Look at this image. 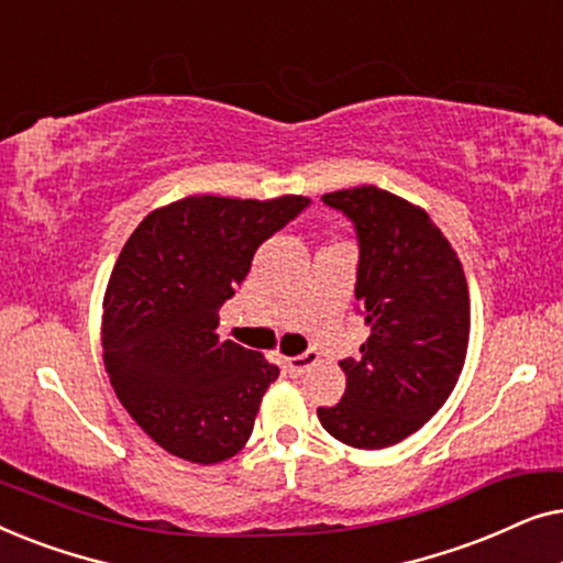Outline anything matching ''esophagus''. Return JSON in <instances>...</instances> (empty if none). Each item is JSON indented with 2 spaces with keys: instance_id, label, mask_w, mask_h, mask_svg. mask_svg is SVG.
<instances>
[{
  "instance_id": "34e87169",
  "label": "esophagus",
  "mask_w": 563,
  "mask_h": 563,
  "mask_svg": "<svg viewBox=\"0 0 563 563\" xmlns=\"http://www.w3.org/2000/svg\"><path fill=\"white\" fill-rule=\"evenodd\" d=\"M320 361V356H318V351H305L302 356H291V358H287V368H289V374H295V376H299V374H305L307 368L310 366H314Z\"/></svg>"
}]
</instances>
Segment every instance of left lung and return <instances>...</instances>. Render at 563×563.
I'll list each match as a JSON object with an SVG mask.
<instances>
[{
  "label": "left lung",
  "instance_id": "1",
  "mask_svg": "<svg viewBox=\"0 0 563 563\" xmlns=\"http://www.w3.org/2000/svg\"><path fill=\"white\" fill-rule=\"evenodd\" d=\"M358 238L356 302L372 335L343 358L345 395L318 407L330 435L353 449L405 441L456 387L468 345V287L456 251L426 210L376 187L333 191Z\"/></svg>",
  "mask_w": 563,
  "mask_h": 563
}]
</instances>
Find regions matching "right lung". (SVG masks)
Segmentation results:
<instances>
[{
	"label": "right lung",
	"instance_id": "obj_1",
	"mask_svg": "<svg viewBox=\"0 0 563 563\" xmlns=\"http://www.w3.org/2000/svg\"><path fill=\"white\" fill-rule=\"evenodd\" d=\"M310 207L266 199L187 197L151 212L122 249L104 295V366L122 407L174 456L218 464L251 438L279 366L220 341V307L253 253Z\"/></svg>",
	"mask_w": 563,
	"mask_h": 563
}]
</instances>
